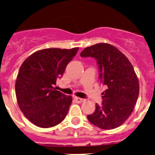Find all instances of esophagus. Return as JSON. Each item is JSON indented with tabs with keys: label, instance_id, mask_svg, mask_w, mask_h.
I'll list each match as a JSON object with an SVG mask.
<instances>
[{
	"label": "esophagus",
	"instance_id": "esophagus-1",
	"mask_svg": "<svg viewBox=\"0 0 155 155\" xmlns=\"http://www.w3.org/2000/svg\"><path fill=\"white\" fill-rule=\"evenodd\" d=\"M75 100H76V101L77 102V103H79V104H81V103H83V102L85 101L84 99L79 98V97H75Z\"/></svg>",
	"mask_w": 155,
	"mask_h": 155
}]
</instances>
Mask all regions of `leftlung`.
<instances>
[{
	"label": "left lung",
	"instance_id": "8db88e82",
	"mask_svg": "<svg viewBox=\"0 0 155 155\" xmlns=\"http://www.w3.org/2000/svg\"><path fill=\"white\" fill-rule=\"evenodd\" d=\"M80 56L97 60L99 78L106 86L102 104H96V110L87 116L88 120L101 129L118 127L132 114L138 98L139 82L133 65L120 50L107 43L87 47Z\"/></svg>",
	"mask_w": 155,
	"mask_h": 155
}]
</instances>
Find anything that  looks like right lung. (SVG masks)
<instances>
[{
	"instance_id": "right-lung-1",
	"label": "right lung",
	"mask_w": 155,
	"mask_h": 155,
	"mask_svg": "<svg viewBox=\"0 0 155 155\" xmlns=\"http://www.w3.org/2000/svg\"><path fill=\"white\" fill-rule=\"evenodd\" d=\"M78 50L45 48L31 54L22 63L15 83L17 101L24 115L36 126L51 127L67 115L72 97L54 86Z\"/></svg>"
}]
</instances>
